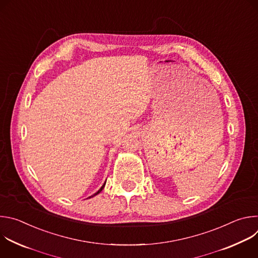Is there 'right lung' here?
<instances>
[{"label":"right lung","mask_w":258,"mask_h":258,"mask_svg":"<svg viewBox=\"0 0 258 258\" xmlns=\"http://www.w3.org/2000/svg\"><path fill=\"white\" fill-rule=\"evenodd\" d=\"M105 183H106V182H104V185H103V186H102V187H101V189H100V190H99V191H98V192H97V193H95V194H94V195H93V196H91V197H94V196H96V195H97V194H99V193H100V192H101V191H102V190H103V188H104V186H105ZM91 197H90V198H91Z\"/></svg>","instance_id":"1"}]
</instances>
